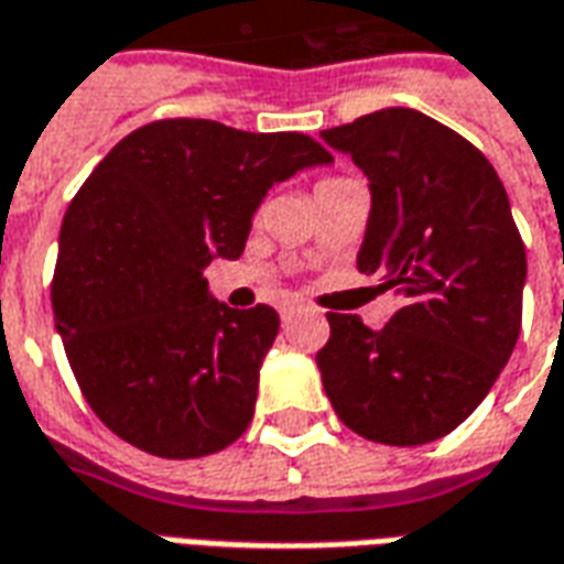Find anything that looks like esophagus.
Segmentation results:
<instances>
[{
  "instance_id": "34e87169",
  "label": "esophagus",
  "mask_w": 564,
  "mask_h": 564,
  "mask_svg": "<svg viewBox=\"0 0 564 564\" xmlns=\"http://www.w3.org/2000/svg\"><path fill=\"white\" fill-rule=\"evenodd\" d=\"M297 312H300V306H294V303H285V306L279 310V315H282V322H291V318H294Z\"/></svg>"
}]
</instances>
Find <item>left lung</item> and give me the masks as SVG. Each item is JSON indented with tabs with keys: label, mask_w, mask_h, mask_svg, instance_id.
<instances>
[{
	"label": "left lung",
	"mask_w": 564,
	"mask_h": 564,
	"mask_svg": "<svg viewBox=\"0 0 564 564\" xmlns=\"http://www.w3.org/2000/svg\"><path fill=\"white\" fill-rule=\"evenodd\" d=\"M322 138L369 180L357 270L402 294L381 330L327 312L324 393L369 442L426 445L478 409L520 336L525 249L508 192L484 152L421 110H376Z\"/></svg>",
	"instance_id": "1"
}]
</instances>
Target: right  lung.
<instances>
[{"label":"right lung","instance_id":"1","mask_svg":"<svg viewBox=\"0 0 564 564\" xmlns=\"http://www.w3.org/2000/svg\"><path fill=\"white\" fill-rule=\"evenodd\" d=\"M330 162L297 131L213 119H159L98 162L63 219L53 318L110 433L164 459L216 454L246 433L279 315L231 310L204 270L240 258L270 188Z\"/></svg>","mask_w":564,"mask_h":564}]
</instances>
